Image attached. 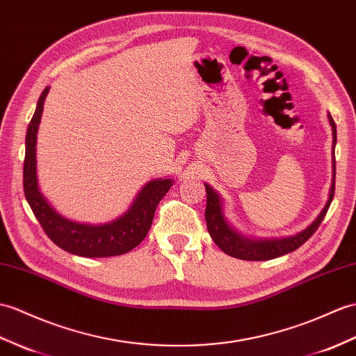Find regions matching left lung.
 <instances>
[{
	"label": "left lung",
	"instance_id": "1",
	"mask_svg": "<svg viewBox=\"0 0 356 356\" xmlns=\"http://www.w3.org/2000/svg\"><path fill=\"white\" fill-rule=\"evenodd\" d=\"M329 122L332 126V150H335V144H337V126L332 120V117L329 115ZM332 167H334V179H332V185H330V194H329V200L325 206V209L320 212V216L317 220L312 222V225L305 229L303 232L297 234L290 238H282V239H264V241H252V239H247L241 235H238L235 230L227 225V221L222 217V211H221V202L218 194L213 191V189L209 185H204L206 188V211H204V217H206V226H208V232L212 236L213 241L220 247V249L227 253L229 256H234V258L238 259H245V261H268V259H275L279 258V256L286 254L290 252H294L299 249L302 244H305L308 239L316 234V230L321 225V221L326 217V212L330 206V202L334 198L335 193V154L332 152Z\"/></svg>",
	"mask_w": 356,
	"mask_h": 356
}]
</instances>
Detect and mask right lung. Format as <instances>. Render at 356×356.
<instances>
[{"mask_svg":"<svg viewBox=\"0 0 356 356\" xmlns=\"http://www.w3.org/2000/svg\"><path fill=\"white\" fill-rule=\"evenodd\" d=\"M48 88L40 94L35 115L26 135V158H24V194L30 208L51 241L65 252L85 258H107L130 252L143 241L152 227L156 206L168 193L171 179L152 180L140 189L135 203L124 216L103 226L77 225L60 217L47 203L38 186L36 177V134L42 117Z\"/></svg>","mask_w":356,"mask_h":356,"instance_id":"right-lung-1","label":"right lung"}]
</instances>
